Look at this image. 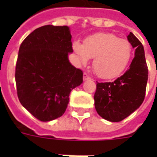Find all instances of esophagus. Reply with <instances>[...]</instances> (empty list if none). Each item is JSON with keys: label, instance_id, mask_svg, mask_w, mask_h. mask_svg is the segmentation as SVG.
I'll return each instance as SVG.
<instances>
[{"label": "esophagus", "instance_id": "obj_1", "mask_svg": "<svg viewBox=\"0 0 157 157\" xmlns=\"http://www.w3.org/2000/svg\"><path fill=\"white\" fill-rule=\"evenodd\" d=\"M90 79H91V77H90V76H89V75H87L86 73H84V74H83V80H84V81L90 80Z\"/></svg>", "mask_w": 157, "mask_h": 157}]
</instances>
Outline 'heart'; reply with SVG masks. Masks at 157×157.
Returning a JSON list of instances; mask_svg holds the SVG:
<instances>
[{"mask_svg": "<svg viewBox=\"0 0 157 157\" xmlns=\"http://www.w3.org/2000/svg\"><path fill=\"white\" fill-rule=\"evenodd\" d=\"M73 50L80 64L93 59L92 69L100 78L113 79L128 67L133 55L131 44L109 33H96L86 38L84 44L74 42Z\"/></svg>", "mask_w": 157, "mask_h": 157, "instance_id": "1", "label": "heart"}]
</instances>
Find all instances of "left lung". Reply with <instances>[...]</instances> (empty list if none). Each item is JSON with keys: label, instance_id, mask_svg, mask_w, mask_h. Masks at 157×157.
Wrapping results in <instances>:
<instances>
[{"label": "left lung", "instance_id": "left-lung-1", "mask_svg": "<svg viewBox=\"0 0 157 157\" xmlns=\"http://www.w3.org/2000/svg\"><path fill=\"white\" fill-rule=\"evenodd\" d=\"M128 42L135 49L129 69L113 82H98L94 94L95 109L106 120L119 122L135 112L144 101L148 67L141 42L132 33Z\"/></svg>", "mask_w": 157, "mask_h": 157}]
</instances>
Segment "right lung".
Instances as JSON below:
<instances>
[{"label": "right lung", "instance_id": "add662e5", "mask_svg": "<svg viewBox=\"0 0 157 157\" xmlns=\"http://www.w3.org/2000/svg\"><path fill=\"white\" fill-rule=\"evenodd\" d=\"M71 35L67 26L35 29L20 45L15 71L21 104L36 118L51 121L64 114L72 89L83 82L82 70L70 63Z\"/></svg>", "mask_w": 157, "mask_h": 157}]
</instances>
